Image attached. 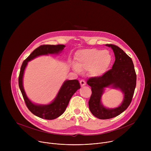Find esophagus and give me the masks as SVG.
<instances>
[{
    "label": "esophagus",
    "mask_w": 151,
    "mask_h": 151,
    "mask_svg": "<svg viewBox=\"0 0 151 151\" xmlns=\"http://www.w3.org/2000/svg\"><path fill=\"white\" fill-rule=\"evenodd\" d=\"M80 84L81 85V87H83V86L86 85V82H85V81L84 80L81 79V80H80Z\"/></svg>",
    "instance_id": "esophagus-1"
}]
</instances>
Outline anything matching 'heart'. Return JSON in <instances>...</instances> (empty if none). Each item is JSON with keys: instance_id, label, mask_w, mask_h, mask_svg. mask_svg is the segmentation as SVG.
<instances>
[{"instance_id": "1", "label": "heart", "mask_w": 151, "mask_h": 151, "mask_svg": "<svg viewBox=\"0 0 151 151\" xmlns=\"http://www.w3.org/2000/svg\"><path fill=\"white\" fill-rule=\"evenodd\" d=\"M75 58L76 62L72 65L73 70L78 73L89 70L94 77L103 75L108 70L112 61V55L109 51L97 48L78 51Z\"/></svg>"}]
</instances>
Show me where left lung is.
<instances>
[{
  "label": "left lung",
  "mask_w": 151,
  "mask_h": 151,
  "mask_svg": "<svg viewBox=\"0 0 151 151\" xmlns=\"http://www.w3.org/2000/svg\"><path fill=\"white\" fill-rule=\"evenodd\" d=\"M106 46L111 47L115 54L112 69L101 76L91 78L87 82L92 91L89 109L94 116L100 119L114 118L126 110L132 101L136 85V74L132 58L115 45ZM109 87L119 89L124 94L122 104L115 109H107L101 103L105 88Z\"/></svg>",
  "instance_id": "1"
}]
</instances>
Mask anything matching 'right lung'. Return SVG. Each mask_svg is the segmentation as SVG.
Instances as JSON below:
<instances>
[{
	"mask_svg": "<svg viewBox=\"0 0 151 151\" xmlns=\"http://www.w3.org/2000/svg\"><path fill=\"white\" fill-rule=\"evenodd\" d=\"M66 46L64 45H44L35 49L23 61L21 67L18 84L26 104L29 111L35 115L45 119H54L61 115L65 111L69 101L75 93L81 88L80 83L76 79L64 81L55 98L48 104H37L33 103L27 96L23 87V76L28 62L40 55L58 54Z\"/></svg>",
	"mask_w": 151,
	"mask_h": 151,
	"instance_id": "obj_1",
	"label": "right lung"
}]
</instances>
